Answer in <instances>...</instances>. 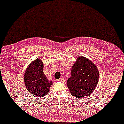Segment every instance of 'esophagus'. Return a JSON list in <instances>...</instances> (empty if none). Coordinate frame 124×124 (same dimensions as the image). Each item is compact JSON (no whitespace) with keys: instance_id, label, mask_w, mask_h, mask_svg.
I'll return each mask as SVG.
<instances>
[{"instance_id":"1","label":"esophagus","mask_w":124,"mask_h":124,"mask_svg":"<svg viewBox=\"0 0 124 124\" xmlns=\"http://www.w3.org/2000/svg\"><path fill=\"white\" fill-rule=\"evenodd\" d=\"M58 81H61V82H64V79L63 78H60L58 80Z\"/></svg>"}]
</instances>
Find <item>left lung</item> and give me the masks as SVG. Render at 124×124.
I'll use <instances>...</instances> for the list:
<instances>
[{
  "label": "left lung",
  "mask_w": 124,
  "mask_h": 124,
  "mask_svg": "<svg viewBox=\"0 0 124 124\" xmlns=\"http://www.w3.org/2000/svg\"><path fill=\"white\" fill-rule=\"evenodd\" d=\"M99 76L96 65L89 59L79 56L72 66L71 77L67 81L71 95L78 98L89 96L96 88Z\"/></svg>",
  "instance_id": "8db88e82"
}]
</instances>
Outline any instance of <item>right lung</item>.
<instances>
[{
	"mask_svg": "<svg viewBox=\"0 0 124 124\" xmlns=\"http://www.w3.org/2000/svg\"><path fill=\"white\" fill-rule=\"evenodd\" d=\"M41 59L37 58L27 66L24 75V83L27 90L37 97L48 94L53 84V82L49 81L45 75Z\"/></svg>",
	"mask_w": 124,
	"mask_h": 124,
	"instance_id": "1",
	"label": "right lung"
}]
</instances>
